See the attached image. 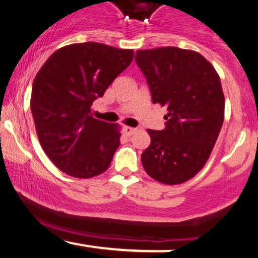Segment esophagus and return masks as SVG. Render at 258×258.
Listing matches in <instances>:
<instances>
[{
  "instance_id": "34e87169",
  "label": "esophagus",
  "mask_w": 258,
  "mask_h": 258,
  "mask_svg": "<svg viewBox=\"0 0 258 258\" xmlns=\"http://www.w3.org/2000/svg\"><path fill=\"white\" fill-rule=\"evenodd\" d=\"M123 133H125L126 136H132L133 133L136 132V128H133V127H130V126H123Z\"/></svg>"
}]
</instances>
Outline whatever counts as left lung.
<instances>
[{"instance_id": "left-lung-1", "label": "left lung", "mask_w": 258, "mask_h": 258, "mask_svg": "<svg viewBox=\"0 0 258 258\" xmlns=\"http://www.w3.org/2000/svg\"><path fill=\"white\" fill-rule=\"evenodd\" d=\"M135 59L154 104L167 108L166 127L148 130L152 142L142 164L160 183H184L206 164L223 125L220 76L200 53L178 47L139 49Z\"/></svg>"}]
</instances>
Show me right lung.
Listing matches in <instances>:
<instances>
[{"mask_svg":"<svg viewBox=\"0 0 258 258\" xmlns=\"http://www.w3.org/2000/svg\"><path fill=\"white\" fill-rule=\"evenodd\" d=\"M133 53L98 42L69 44L35 76L30 108L38 141L64 173L91 178L108 170L120 127L94 119L91 105L131 64Z\"/></svg>","mask_w":258,"mask_h":258,"instance_id":"obj_1","label":"right lung"}]
</instances>
